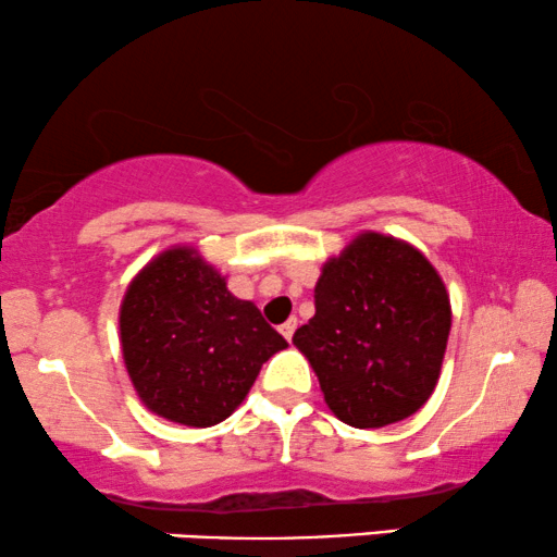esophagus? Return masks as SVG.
<instances>
[{
  "instance_id": "34e87169",
  "label": "esophagus",
  "mask_w": 557,
  "mask_h": 557,
  "mask_svg": "<svg viewBox=\"0 0 557 557\" xmlns=\"http://www.w3.org/2000/svg\"><path fill=\"white\" fill-rule=\"evenodd\" d=\"M281 335H284L286 337V341H292V337H294V330H296V317H292V320H286L284 324H281Z\"/></svg>"
}]
</instances>
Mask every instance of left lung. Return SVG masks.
<instances>
[{"mask_svg":"<svg viewBox=\"0 0 557 557\" xmlns=\"http://www.w3.org/2000/svg\"><path fill=\"white\" fill-rule=\"evenodd\" d=\"M450 322V296L420 250L360 233L322 265L314 317L292 343L314 368L332 414L373 430L407 420L430 399Z\"/></svg>","mask_w":557,"mask_h":557,"instance_id":"1","label":"left lung"}]
</instances>
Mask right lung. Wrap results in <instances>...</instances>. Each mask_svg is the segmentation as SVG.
<instances>
[{
	"mask_svg": "<svg viewBox=\"0 0 557 557\" xmlns=\"http://www.w3.org/2000/svg\"><path fill=\"white\" fill-rule=\"evenodd\" d=\"M120 343L140 401L186 428L227 420L288 345L189 245L163 250L129 281Z\"/></svg>",
	"mask_w": 557,
	"mask_h": 557,
	"instance_id": "right-lung-1",
	"label": "right lung"
}]
</instances>
